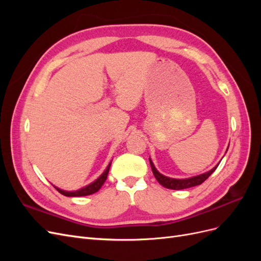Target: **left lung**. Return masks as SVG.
Instances as JSON below:
<instances>
[{"instance_id": "obj_1", "label": "left lung", "mask_w": 261, "mask_h": 261, "mask_svg": "<svg viewBox=\"0 0 261 261\" xmlns=\"http://www.w3.org/2000/svg\"><path fill=\"white\" fill-rule=\"evenodd\" d=\"M149 161H150V165H151L152 173H153L154 177L156 178V180L159 181V183H160L162 186H164L165 188L175 189V191H178V189L191 188V187H194V186L202 184L203 181L206 180V179L212 174V173L216 171V169L218 168V165H217V167H215L212 170H210L209 172L203 173V174L198 175V176H194V177L186 178V179H175V178H170V177H167V176H164V175L160 174V173L158 172L156 169L154 168V165H153L152 161L150 160V159H149Z\"/></svg>"}]
</instances>
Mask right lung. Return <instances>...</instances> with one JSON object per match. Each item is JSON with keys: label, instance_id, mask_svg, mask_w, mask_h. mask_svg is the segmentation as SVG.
<instances>
[{"label": "right lung", "instance_id": "right-lung-1", "mask_svg": "<svg viewBox=\"0 0 261 261\" xmlns=\"http://www.w3.org/2000/svg\"><path fill=\"white\" fill-rule=\"evenodd\" d=\"M110 167H111V163H110V164L108 165L107 170H106L103 173H102V175H101L98 179L94 180L93 183H91L90 185H88V186H86V187L80 189V191H76V192H65V191H62V189H60V188H58V187H55V186H54V187H55V189H57V191H58L60 194L64 195V196H67V197H80V196H88V195L94 194V193L99 191V189L101 188L102 185L105 184V181H106V179H107V177H108V173H109Z\"/></svg>", "mask_w": 261, "mask_h": 261}]
</instances>
